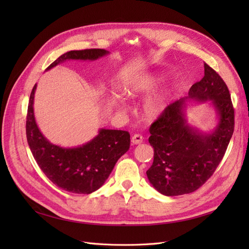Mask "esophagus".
<instances>
[{"label": "esophagus", "instance_id": "34e87169", "mask_svg": "<svg viewBox=\"0 0 249 249\" xmlns=\"http://www.w3.org/2000/svg\"><path fill=\"white\" fill-rule=\"evenodd\" d=\"M143 141V136L140 134H135L132 137V143L133 144H140V143Z\"/></svg>", "mask_w": 249, "mask_h": 249}]
</instances>
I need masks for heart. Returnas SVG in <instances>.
I'll return each mask as SVG.
<instances>
[{
	"mask_svg": "<svg viewBox=\"0 0 249 249\" xmlns=\"http://www.w3.org/2000/svg\"><path fill=\"white\" fill-rule=\"evenodd\" d=\"M163 73H154L133 81L126 89V94L130 97H136L142 93L153 91L164 81ZM169 101V92L164 91L149 99L143 107V115L147 119H155L161 115L166 109Z\"/></svg>",
	"mask_w": 249,
	"mask_h": 249,
	"instance_id": "b5f03b06",
	"label": "heart"
}]
</instances>
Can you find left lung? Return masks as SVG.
Wrapping results in <instances>:
<instances>
[{"label":"left lung","instance_id":"1","mask_svg":"<svg viewBox=\"0 0 249 249\" xmlns=\"http://www.w3.org/2000/svg\"><path fill=\"white\" fill-rule=\"evenodd\" d=\"M189 99L211 101L219 114V123L213 133H199L187 124L186 99H180L168 105L150 125L148 142L154 147V162L146 175L150 184L167 196L196 191L213 176L235 126L229 88L207 63L205 76L189 90Z\"/></svg>","mask_w":249,"mask_h":249}]
</instances>
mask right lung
<instances>
[{
  "instance_id": "1",
  "label": "right lung",
  "mask_w": 249,
  "mask_h": 249,
  "mask_svg": "<svg viewBox=\"0 0 249 249\" xmlns=\"http://www.w3.org/2000/svg\"><path fill=\"white\" fill-rule=\"evenodd\" d=\"M108 52L103 49L71 51L60 56L47 71L66 60H96ZM30 95L26 134L34 159L53 184L71 193L89 194L104 185L117 160L130 148V133L102 129L86 144L64 148L52 143L39 131L34 117V93Z\"/></svg>"
}]
</instances>
